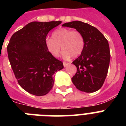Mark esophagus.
I'll return each instance as SVG.
<instances>
[{
	"mask_svg": "<svg viewBox=\"0 0 126 126\" xmlns=\"http://www.w3.org/2000/svg\"><path fill=\"white\" fill-rule=\"evenodd\" d=\"M69 65V63H67V62H63V65L64 67H67V65Z\"/></svg>",
	"mask_w": 126,
	"mask_h": 126,
	"instance_id": "34e87169",
	"label": "esophagus"
}]
</instances>
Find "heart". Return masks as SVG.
Returning <instances> with one entry per match:
<instances>
[{
  "label": "heart",
  "mask_w": 126,
  "mask_h": 126,
  "mask_svg": "<svg viewBox=\"0 0 126 126\" xmlns=\"http://www.w3.org/2000/svg\"><path fill=\"white\" fill-rule=\"evenodd\" d=\"M51 38L46 39V47L53 57L59 56L61 46L63 49L62 55L65 59H69L72 55L77 57L84 50V38L80 31L67 28L59 29L52 32Z\"/></svg>",
  "instance_id": "obj_1"
}]
</instances>
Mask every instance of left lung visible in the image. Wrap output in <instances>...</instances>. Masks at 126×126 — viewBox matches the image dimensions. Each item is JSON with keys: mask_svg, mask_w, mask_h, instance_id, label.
<instances>
[{"mask_svg": "<svg viewBox=\"0 0 126 126\" xmlns=\"http://www.w3.org/2000/svg\"><path fill=\"white\" fill-rule=\"evenodd\" d=\"M62 26L75 29L84 38L82 53L73 62L77 72L72 82L82 92L97 91L105 82L109 67L110 53L107 40L97 29L80 21L66 23Z\"/></svg>", "mask_w": 126, "mask_h": 126, "instance_id": "left-lung-1", "label": "left lung"}]
</instances>
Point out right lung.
Wrapping results in <instances>:
<instances>
[{"label": "right lung", "mask_w": 126, "mask_h": 126, "mask_svg": "<svg viewBox=\"0 0 126 126\" xmlns=\"http://www.w3.org/2000/svg\"><path fill=\"white\" fill-rule=\"evenodd\" d=\"M61 21H33L13 34L7 46L8 59L21 88L34 95H45L54 84V74L63 69L61 61L46 47V38Z\"/></svg>", "instance_id": "add662e5"}]
</instances>
